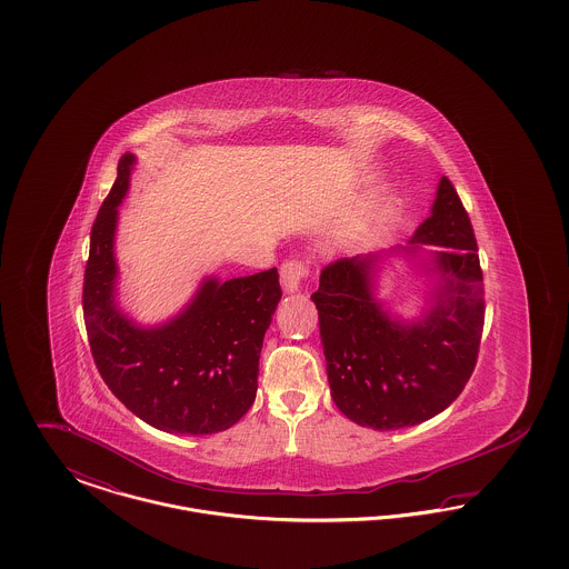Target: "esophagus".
Here are the masks:
<instances>
[{
  "label": "esophagus",
  "instance_id": "esophagus-1",
  "mask_svg": "<svg viewBox=\"0 0 569 569\" xmlns=\"http://www.w3.org/2000/svg\"><path fill=\"white\" fill-rule=\"evenodd\" d=\"M307 264L305 262H300V260H286L283 264H281V283H283V290L286 292H298L300 290V283H302V279L307 277Z\"/></svg>",
  "mask_w": 569,
  "mask_h": 569
}]
</instances>
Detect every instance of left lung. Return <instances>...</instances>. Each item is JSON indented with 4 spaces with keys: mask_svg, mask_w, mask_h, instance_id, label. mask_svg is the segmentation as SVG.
<instances>
[{
    "mask_svg": "<svg viewBox=\"0 0 569 569\" xmlns=\"http://www.w3.org/2000/svg\"><path fill=\"white\" fill-rule=\"evenodd\" d=\"M437 244L431 307L416 322L392 318L376 298L381 253L341 258L320 274L318 307L330 395L352 422L376 431L420 425L450 406L471 378L482 328L485 288L469 216L448 177L407 247ZM388 256V253H386Z\"/></svg>",
    "mask_w": 569,
    "mask_h": 569,
    "instance_id": "obj_1",
    "label": "left lung"
}]
</instances>
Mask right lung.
Listing matches in <instances>:
<instances>
[{"label":"right lung","mask_w":569,"mask_h":569,"mask_svg":"<svg viewBox=\"0 0 569 569\" xmlns=\"http://www.w3.org/2000/svg\"><path fill=\"white\" fill-rule=\"evenodd\" d=\"M136 158L126 153L91 228L82 313L91 353L110 392L166 433L213 435L253 406L264 332L281 298L277 269L207 277L190 305L160 326L136 325L117 300V207Z\"/></svg>","instance_id":"add662e5"}]
</instances>
